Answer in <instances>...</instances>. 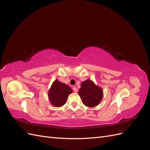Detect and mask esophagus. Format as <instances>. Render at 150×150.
<instances>
[{"label": "esophagus", "mask_w": 150, "mask_h": 150, "mask_svg": "<svg viewBox=\"0 0 150 150\" xmlns=\"http://www.w3.org/2000/svg\"><path fill=\"white\" fill-rule=\"evenodd\" d=\"M72 89H73V91H74V92H76V93L78 92V88H76V87H73V88H72Z\"/></svg>", "instance_id": "1"}]
</instances>
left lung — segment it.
Returning a JSON list of instances; mask_svg holds the SVG:
<instances>
[{"instance_id": "8db88e82", "label": "left lung", "mask_w": 150, "mask_h": 150, "mask_svg": "<svg viewBox=\"0 0 150 150\" xmlns=\"http://www.w3.org/2000/svg\"><path fill=\"white\" fill-rule=\"evenodd\" d=\"M78 94L85 106L93 108L98 106L103 97V91L93 81L87 79L81 83Z\"/></svg>"}]
</instances>
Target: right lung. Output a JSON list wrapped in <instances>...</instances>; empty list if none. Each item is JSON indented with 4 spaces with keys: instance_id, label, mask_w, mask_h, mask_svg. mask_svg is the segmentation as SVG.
<instances>
[{
    "instance_id": "right-lung-1",
    "label": "right lung",
    "mask_w": 150,
    "mask_h": 150,
    "mask_svg": "<svg viewBox=\"0 0 150 150\" xmlns=\"http://www.w3.org/2000/svg\"><path fill=\"white\" fill-rule=\"evenodd\" d=\"M72 93L69 86L56 79L48 91L49 100L54 107H61L66 103L69 95Z\"/></svg>"
}]
</instances>
